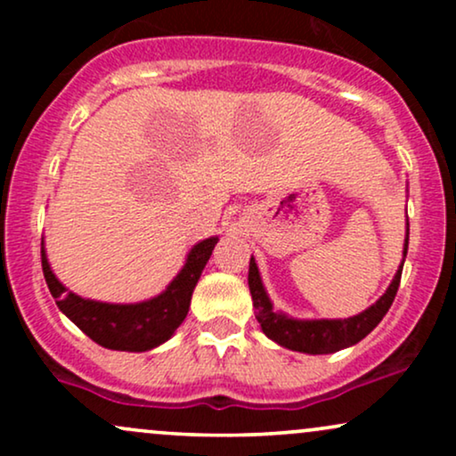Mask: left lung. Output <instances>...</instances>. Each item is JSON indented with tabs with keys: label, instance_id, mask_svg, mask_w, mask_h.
Here are the masks:
<instances>
[{
	"label": "left lung",
	"instance_id": "obj_1",
	"mask_svg": "<svg viewBox=\"0 0 456 456\" xmlns=\"http://www.w3.org/2000/svg\"><path fill=\"white\" fill-rule=\"evenodd\" d=\"M407 242H410V223L405 229V244H403V261L407 255ZM403 261L396 270L395 279L386 289V294L379 297L375 305H370L366 311L347 319H296L287 313L274 311L272 300L265 291L264 281H261L259 268L255 264V257H250L248 264V289L253 296L255 317L261 323V330L268 338L279 343L281 347L291 349V352L302 354H334L338 349L352 347L360 343L366 334L370 332L384 319L388 308L395 300L396 289L401 282Z\"/></svg>",
	"mask_w": 456,
	"mask_h": 456
}]
</instances>
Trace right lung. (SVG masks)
Masks as SVG:
<instances>
[{"mask_svg":"<svg viewBox=\"0 0 456 456\" xmlns=\"http://www.w3.org/2000/svg\"><path fill=\"white\" fill-rule=\"evenodd\" d=\"M218 235L201 240L188 250L184 265L165 291L150 300L134 305H113V302L90 300L77 296L60 282L51 270L43 246V272L55 305L78 330L87 334L94 343L115 352H150L169 341L188 315L192 291L199 276L210 259Z\"/></svg>","mask_w":456,"mask_h":456,"instance_id":"add662e5","label":"right lung"}]
</instances>
